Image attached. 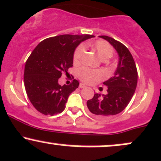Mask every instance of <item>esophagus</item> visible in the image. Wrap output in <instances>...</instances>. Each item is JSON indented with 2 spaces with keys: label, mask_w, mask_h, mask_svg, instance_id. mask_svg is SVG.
Returning a JSON list of instances; mask_svg holds the SVG:
<instances>
[{
  "label": "esophagus",
  "mask_w": 161,
  "mask_h": 161,
  "mask_svg": "<svg viewBox=\"0 0 161 161\" xmlns=\"http://www.w3.org/2000/svg\"><path fill=\"white\" fill-rule=\"evenodd\" d=\"M85 87H86V86H85L84 84H82V83L79 84V88H81V89H82V88H85Z\"/></svg>",
  "instance_id": "obj_1"
}]
</instances>
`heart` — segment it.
I'll return each instance as SVG.
<instances>
[{
	"label": "heart",
	"instance_id": "obj_1",
	"mask_svg": "<svg viewBox=\"0 0 161 161\" xmlns=\"http://www.w3.org/2000/svg\"><path fill=\"white\" fill-rule=\"evenodd\" d=\"M92 46L96 53L97 56L102 60H106L112 57L114 53L112 46L104 40L95 41L92 44ZM85 51H86V47L83 44H81L77 47L73 55L74 63H77L81 60V58L83 56ZM78 75L82 82L87 84L95 83L104 78V73L101 70L91 69L87 67L81 68L78 72Z\"/></svg>",
	"mask_w": 161,
	"mask_h": 161
}]
</instances>
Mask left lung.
Here are the masks:
<instances>
[{
	"mask_svg": "<svg viewBox=\"0 0 161 161\" xmlns=\"http://www.w3.org/2000/svg\"><path fill=\"white\" fill-rule=\"evenodd\" d=\"M99 37L114 47L119 59L114 75L103 82L107 86V94L95 93L87 102L88 108L93 115L105 118L121 112L128 105L137 87V71L133 56L124 44L108 36Z\"/></svg>",
	"mask_w": 161,
	"mask_h": 161,
	"instance_id": "left-lung-1",
	"label": "left lung"
}]
</instances>
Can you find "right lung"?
Returning a JSON list of instances; mask_svg holds the SVG:
<instances>
[{
	"mask_svg": "<svg viewBox=\"0 0 161 161\" xmlns=\"http://www.w3.org/2000/svg\"><path fill=\"white\" fill-rule=\"evenodd\" d=\"M93 35L65 34L40 42L26 60L24 86L28 98L35 108L46 115L63 112L69 95L79 87L74 79L69 86H61L59 79L73 64L75 49Z\"/></svg>",
	"mask_w": 161,
	"mask_h": 161,
	"instance_id": "add662e5",
	"label": "right lung"
}]
</instances>
